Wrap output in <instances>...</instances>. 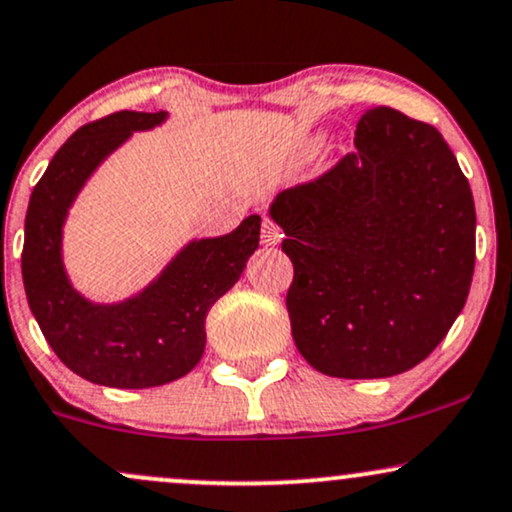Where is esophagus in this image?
<instances>
[{
	"label": "esophagus",
	"mask_w": 512,
	"mask_h": 512,
	"mask_svg": "<svg viewBox=\"0 0 512 512\" xmlns=\"http://www.w3.org/2000/svg\"><path fill=\"white\" fill-rule=\"evenodd\" d=\"M281 243V231L279 226L272 221H264L262 224V245H279Z\"/></svg>",
	"instance_id": "34e87169"
}]
</instances>
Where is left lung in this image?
I'll list each match as a JSON object with an SVG mask.
<instances>
[{
	"label": "left lung",
	"instance_id": "1",
	"mask_svg": "<svg viewBox=\"0 0 512 512\" xmlns=\"http://www.w3.org/2000/svg\"><path fill=\"white\" fill-rule=\"evenodd\" d=\"M350 152L269 207L293 262V341L317 372H408L448 334L474 272V200L443 135L374 107Z\"/></svg>",
	"mask_w": 512,
	"mask_h": 512
}]
</instances>
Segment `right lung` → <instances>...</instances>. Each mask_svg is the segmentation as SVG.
Returning a JSON list of instances; mask_svg holds the SVG:
<instances>
[{
  "mask_svg": "<svg viewBox=\"0 0 512 512\" xmlns=\"http://www.w3.org/2000/svg\"><path fill=\"white\" fill-rule=\"evenodd\" d=\"M166 112H116L85 123L59 147L26 214L21 272L28 305L54 353L71 372L112 389L176 381L205 353L209 307L240 279L260 245L257 214L219 238L190 240L150 286L114 305L90 303L66 276L61 231L92 171L133 131H150Z\"/></svg>",
  "mask_w": 512,
  "mask_h": 512,
  "instance_id": "1",
  "label": "right lung"
}]
</instances>
